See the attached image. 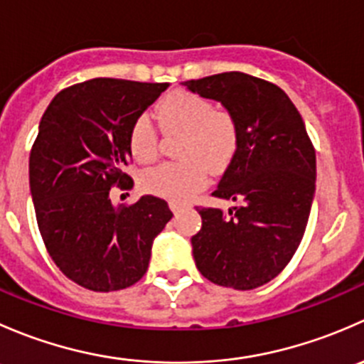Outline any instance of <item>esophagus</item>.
I'll use <instances>...</instances> for the list:
<instances>
[{
    "label": "esophagus",
    "instance_id": "1",
    "mask_svg": "<svg viewBox=\"0 0 364 364\" xmlns=\"http://www.w3.org/2000/svg\"><path fill=\"white\" fill-rule=\"evenodd\" d=\"M168 205H171L172 213H179L183 208H185V204H179V203H171Z\"/></svg>",
    "mask_w": 364,
    "mask_h": 364
}]
</instances>
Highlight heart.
<instances>
[{
	"mask_svg": "<svg viewBox=\"0 0 364 364\" xmlns=\"http://www.w3.org/2000/svg\"><path fill=\"white\" fill-rule=\"evenodd\" d=\"M161 127L181 132L178 156L181 161L160 164L141 176L146 192L183 203L199 192L208 181V171L223 172L237 151L240 132L230 112L215 109L208 98L188 91H174L156 109ZM132 156L149 164L159 153V135L149 114L135 117L128 134Z\"/></svg>",
	"mask_w": 364,
	"mask_h": 364,
	"instance_id": "heart-1",
	"label": "heart"
}]
</instances>
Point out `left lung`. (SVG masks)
<instances>
[{
    "instance_id": "obj_1",
    "label": "left lung",
    "mask_w": 364,
    "mask_h": 364,
    "mask_svg": "<svg viewBox=\"0 0 364 364\" xmlns=\"http://www.w3.org/2000/svg\"><path fill=\"white\" fill-rule=\"evenodd\" d=\"M183 86L220 102L240 132L213 196L241 204L229 213L197 208L203 227L192 237L196 266L216 285L257 289L282 273L303 240L315 196V149L291 98L267 80L225 72Z\"/></svg>"
}]
</instances>
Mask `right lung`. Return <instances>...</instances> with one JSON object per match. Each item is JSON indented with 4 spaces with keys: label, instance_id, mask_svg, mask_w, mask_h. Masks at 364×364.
Masks as SVG:
<instances>
[{
    "label": "right lung",
    "instance_id": "right-lung-1",
    "mask_svg": "<svg viewBox=\"0 0 364 364\" xmlns=\"http://www.w3.org/2000/svg\"><path fill=\"white\" fill-rule=\"evenodd\" d=\"M167 82L91 79L60 91L38 124L29 190L40 234L65 277L95 292L127 289L148 271L153 241L172 218L164 199L111 200L130 188L128 134Z\"/></svg>",
    "mask_w": 364,
    "mask_h": 364
}]
</instances>
